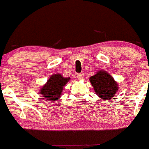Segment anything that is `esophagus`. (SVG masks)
Returning <instances> with one entry per match:
<instances>
[{
    "mask_svg": "<svg viewBox=\"0 0 149 149\" xmlns=\"http://www.w3.org/2000/svg\"><path fill=\"white\" fill-rule=\"evenodd\" d=\"M77 79H79V80H81V79H83V77H84L83 73H79V74H77Z\"/></svg>",
    "mask_w": 149,
    "mask_h": 149,
    "instance_id": "obj_1",
    "label": "esophagus"
}]
</instances>
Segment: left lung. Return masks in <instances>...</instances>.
Segmentation results:
<instances>
[{
    "label": "left lung",
    "instance_id": "left-lung-1",
    "mask_svg": "<svg viewBox=\"0 0 149 149\" xmlns=\"http://www.w3.org/2000/svg\"><path fill=\"white\" fill-rule=\"evenodd\" d=\"M89 79L96 95L104 101L111 99L119 90L118 84L107 71L100 70Z\"/></svg>",
    "mask_w": 149,
    "mask_h": 149
}]
</instances>
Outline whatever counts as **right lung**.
Here are the masks:
<instances>
[{"label":"right lung","mask_w":149,"mask_h":149,"mask_svg":"<svg viewBox=\"0 0 149 149\" xmlns=\"http://www.w3.org/2000/svg\"><path fill=\"white\" fill-rule=\"evenodd\" d=\"M70 80V77H64L60 74H52L46 83L40 88V94L44 99L53 104L61 97L64 86Z\"/></svg>","instance_id":"right-lung-1"}]
</instances>
